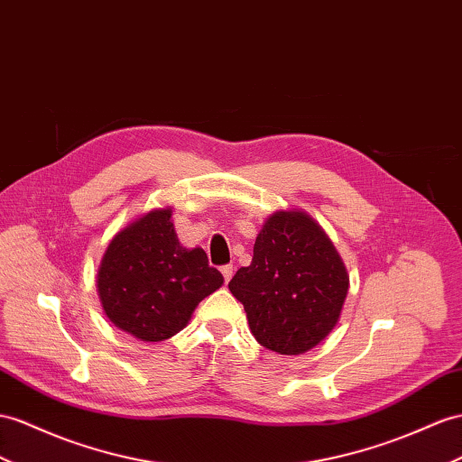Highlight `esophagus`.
<instances>
[{"label":"esophagus","mask_w":462,"mask_h":462,"mask_svg":"<svg viewBox=\"0 0 462 462\" xmlns=\"http://www.w3.org/2000/svg\"><path fill=\"white\" fill-rule=\"evenodd\" d=\"M220 271H222V277H224V281H230L232 279V275H234V267L232 265H222L220 267Z\"/></svg>","instance_id":"1"}]
</instances>
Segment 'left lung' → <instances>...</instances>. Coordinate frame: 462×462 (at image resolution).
<instances>
[{
	"label": "left lung",
	"instance_id": "1",
	"mask_svg": "<svg viewBox=\"0 0 462 462\" xmlns=\"http://www.w3.org/2000/svg\"><path fill=\"white\" fill-rule=\"evenodd\" d=\"M228 289L244 304L252 334L265 349L300 355L332 332L349 277L326 232L300 210L269 217Z\"/></svg>",
	"mask_w": 462,
	"mask_h": 462
}]
</instances>
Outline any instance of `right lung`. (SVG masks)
Masks as SVG:
<instances>
[{
  "mask_svg": "<svg viewBox=\"0 0 462 462\" xmlns=\"http://www.w3.org/2000/svg\"><path fill=\"white\" fill-rule=\"evenodd\" d=\"M171 208L152 210L111 240L97 273L105 314L142 341H163L187 326L197 304L222 287L207 254L185 250Z\"/></svg>",
  "mask_w": 462,
  "mask_h": 462,
  "instance_id": "obj_1",
  "label": "right lung"
}]
</instances>
